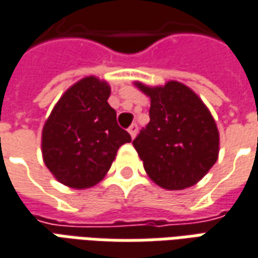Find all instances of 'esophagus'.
<instances>
[{
	"label": "esophagus",
	"mask_w": 258,
	"mask_h": 258,
	"mask_svg": "<svg viewBox=\"0 0 258 258\" xmlns=\"http://www.w3.org/2000/svg\"><path fill=\"white\" fill-rule=\"evenodd\" d=\"M137 131H138V125H137V124H131V125H130V128H128V133H130V135H131V137H133V138H134L135 135H137Z\"/></svg>",
	"instance_id": "34e87169"
}]
</instances>
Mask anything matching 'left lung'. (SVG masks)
Wrapping results in <instances>:
<instances>
[{"instance_id": "left-lung-1", "label": "left lung", "mask_w": 258, "mask_h": 258, "mask_svg": "<svg viewBox=\"0 0 258 258\" xmlns=\"http://www.w3.org/2000/svg\"><path fill=\"white\" fill-rule=\"evenodd\" d=\"M135 85L151 98V120L133 141L148 176L166 190L196 184L219 152V134L210 110L176 81L160 88Z\"/></svg>"}]
</instances>
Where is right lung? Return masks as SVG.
I'll return each instance as SVG.
<instances>
[{
  "label": "right lung",
  "instance_id": "right-lung-1",
  "mask_svg": "<svg viewBox=\"0 0 258 258\" xmlns=\"http://www.w3.org/2000/svg\"><path fill=\"white\" fill-rule=\"evenodd\" d=\"M109 96L110 86L104 81L81 79L62 95L44 124V163L62 184L88 188L99 183L118 148L131 141V135L117 124Z\"/></svg>",
  "mask_w": 258,
  "mask_h": 258
}]
</instances>
